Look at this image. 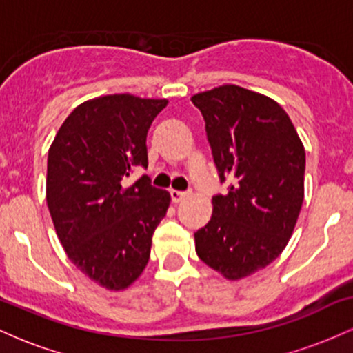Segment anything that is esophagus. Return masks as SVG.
<instances>
[{"label":"esophagus","instance_id":"obj_1","mask_svg":"<svg viewBox=\"0 0 353 353\" xmlns=\"http://www.w3.org/2000/svg\"><path fill=\"white\" fill-rule=\"evenodd\" d=\"M185 196H188V192H184V190H176V189L171 190V199H172V202H181Z\"/></svg>","mask_w":353,"mask_h":353}]
</instances>
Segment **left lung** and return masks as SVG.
<instances>
[{"instance_id": "left-lung-1", "label": "left lung", "mask_w": 353, "mask_h": 353, "mask_svg": "<svg viewBox=\"0 0 353 353\" xmlns=\"http://www.w3.org/2000/svg\"><path fill=\"white\" fill-rule=\"evenodd\" d=\"M205 121L221 184L212 217L194 234L204 264L229 281L247 277L281 255L303 202L305 151L275 101L241 86L190 99Z\"/></svg>"}]
</instances>
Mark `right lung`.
Returning a JSON list of instances; mask_svg holds the SVG:
<instances>
[{
    "instance_id": "1",
    "label": "right lung",
    "mask_w": 353,
    "mask_h": 353,
    "mask_svg": "<svg viewBox=\"0 0 353 353\" xmlns=\"http://www.w3.org/2000/svg\"><path fill=\"white\" fill-rule=\"evenodd\" d=\"M165 99L112 94L66 117L48 152L46 202L68 257L109 290L131 285L148 265L152 234L171 202L145 176V137Z\"/></svg>"
}]
</instances>
